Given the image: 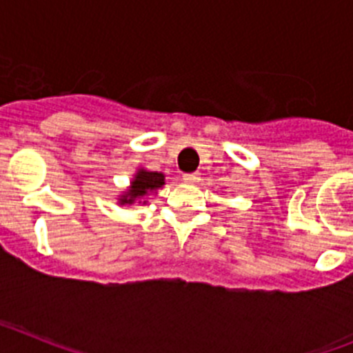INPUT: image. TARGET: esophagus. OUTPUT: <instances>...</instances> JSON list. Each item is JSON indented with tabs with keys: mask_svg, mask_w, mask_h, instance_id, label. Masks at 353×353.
I'll return each instance as SVG.
<instances>
[{
	"mask_svg": "<svg viewBox=\"0 0 353 353\" xmlns=\"http://www.w3.org/2000/svg\"><path fill=\"white\" fill-rule=\"evenodd\" d=\"M199 180L198 173H185L183 174V182L185 183H196Z\"/></svg>",
	"mask_w": 353,
	"mask_h": 353,
	"instance_id": "34e87169",
	"label": "esophagus"
}]
</instances>
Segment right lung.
I'll return each instance as SVG.
<instances>
[{
  "label": "right lung",
  "instance_id": "add662e5",
  "mask_svg": "<svg viewBox=\"0 0 353 353\" xmlns=\"http://www.w3.org/2000/svg\"><path fill=\"white\" fill-rule=\"evenodd\" d=\"M164 173H159V171H150L145 168H139L136 173H134V179L130 180V185L127 187L125 191L118 196V203L120 205H134L141 203L146 205V196L150 192L159 191L162 185H164Z\"/></svg>",
  "mask_w": 353,
  "mask_h": 353
}]
</instances>
